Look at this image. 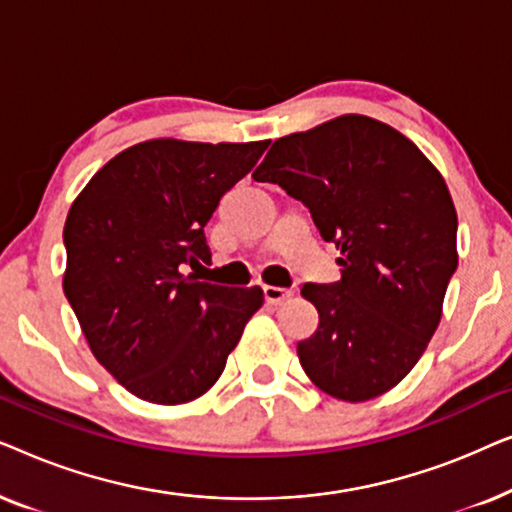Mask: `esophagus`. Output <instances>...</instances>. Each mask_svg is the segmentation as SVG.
Segmentation results:
<instances>
[{
	"mask_svg": "<svg viewBox=\"0 0 512 512\" xmlns=\"http://www.w3.org/2000/svg\"><path fill=\"white\" fill-rule=\"evenodd\" d=\"M289 296H291V293L282 289V286H263V298H265V303H268V305L284 303V300Z\"/></svg>",
	"mask_w": 512,
	"mask_h": 512,
	"instance_id": "1",
	"label": "esophagus"
}]
</instances>
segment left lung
I'll return each mask as SVG.
<instances>
[{
  "mask_svg": "<svg viewBox=\"0 0 512 512\" xmlns=\"http://www.w3.org/2000/svg\"><path fill=\"white\" fill-rule=\"evenodd\" d=\"M310 209L340 251V279L305 284L319 326L298 342L307 377L361 403L415 368L457 270V212L445 179L401 132L349 114L282 137L254 172Z\"/></svg>",
  "mask_w": 512,
  "mask_h": 512,
  "instance_id": "obj_1",
  "label": "left lung"
}]
</instances>
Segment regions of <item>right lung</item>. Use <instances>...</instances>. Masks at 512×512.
I'll use <instances>...</instances> for the list:
<instances>
[{
  "instance_id": "right-lung-1",
  "label": "right lung",
  "mask_w": 512,
  "mask_h": 512,
  "mask_svg": "<svg viewBox=\"0 0 512 512\" xmlns=\"http://www.w3.org/2000/svg\"><path fill=\"white\" fill-rule=\"evenodd\" d=\"M265 149L151 139L111 158L69 209L62 289L90 352L142 401L205 394L263 305L258 286L198 282L188 268L209 263L207 221Z\"/></svg>"
}]
</instances>
